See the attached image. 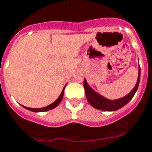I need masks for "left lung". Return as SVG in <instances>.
I'll list each match as a JSON object with an SVG mask.
<instances>
[{"mask_svg": "<svg viewBox=\"0 0 152 152\" xmlns=\"http://www.w3.org/2000/svg\"><path fill=\"white\" fill-rule=\"evenodd\" d=\"M140 69L139 67V71H138V78L137 83L135 85L134 88L132 90L130 93H129L125 97H122L120 99L114 100H108L105 97H102L95 91L92 90L91 87L89 86L88 83H87L86 80L84 79L83 81V86L85 89V94H86V97H87V101L89 103L93 106L94 108L99 109V110L103 111H116L124 105L127 104L128 102L133 98L135 93H136L137 90L139 86V83H140Z\"/></svg>", "mask_w": 152, "mask_h": 152, "instance_id": "8db88e82", "label": "left lung"}]
</instances>
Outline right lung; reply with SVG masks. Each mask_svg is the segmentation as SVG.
<instances>
[{
  "instance_id": "1",
  "label": "right lung",
  "mask_w": 152,
  "mask_h": 152,
  "mask_svg": "<svg viewBox=\"0 0 152 152\" xmlns=\"http://www.w3.org/2000/svg\"><path fill=\"white\" fill-rule=\"evenodd\" d=\"M64 90H65V88L63 89V91H61V94H60V96H59V97H58V99H57L55 102H53L52 104H50V105L47 106V107H44V108H28V107H26V106H23V107H24L25 108H26V109H28V110L32 111V112H46V111L50 110V109H53V108H56L57 106H58L59 104V103L61 102V99H62V97H63V95H64Z\"/></svg>"
}]
</instances>
